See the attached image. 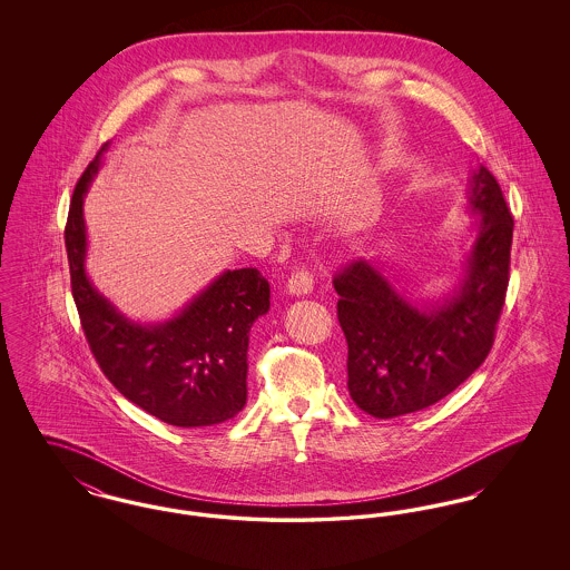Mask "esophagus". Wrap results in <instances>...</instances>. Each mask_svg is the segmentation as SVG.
Segmentation results:
<instances>
[{
    "instance_id": "esophagus-1",
    "label": "esophagus",
    "mask_w": 570,
    "mask_h": 570,
    "mask_svg": "<svg viewBox=\"0 0 570 570\" xmlns=\"http://www.w3.org/2000/svg\"><path fill=\"white\" fill-rule=\"evenodd\" d=\"M286 291L291 295H297V297L298 295H309L314 291L312 273L305 272V269H298V272L293 273L288 277V282H286Z\"/></svg>"
}]
</instances>
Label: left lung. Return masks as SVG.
Instances as JSON below:
<instances>
[{
  "label": "left lung",
  "instance_id": "8db88e82",
  "mask_svg": "<svg viewBox=\"0 0 570 570\" xmlns=\"http://www.w3.org/2000/svg\"><path fill=\"white\" fill-rule=\"evenodd\" d=\"M481 216L461 286L442 303L402 297L367 261L333 277L337 321L348 342V391L376 419L432 406L470 379L495 340L511 269L513 216L481 164L468 190Z\"/></svg>",
  "mask_w": 570,
  "mask_h": 570
}]
</instances>
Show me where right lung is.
<instances>
[{"label": "right lung", "mask_w": 570, "mask_h": 570, "mask_svg": "<svg viewBox=\"0 0 570 570\" xmlns=\"http://www.w3.org/2000/svg\"><path fill=\"white\" fill-rule=\"evenodd\" d=\"M107 147L85 168L66 222L72 297L87 344L112 386L156 419L175 428L224 423L247 400L249 328L269 309V282L252 267L224 272L163 325H136L119 314L85 273L82 198Z\"/></svg>", "instance_id": "1"}]
</instances>
